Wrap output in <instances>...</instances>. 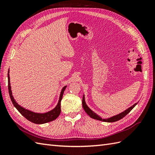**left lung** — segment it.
I'll list each match as a JSON object with an SVG mask.
<instances>
[{
    "instance_id": "8db88e82",
    "label": "left lung",
    "mask_w": 155,
    "mask_h": 155,
    "mask_svg": "<svg viewBox=\"0 0 155 155\" xmlns=\"http://www.w3.org/2000/svg\"><path fill=\"white\" fill-rule=\"evenodd\" d=\"M82 105H83V107L85 111L87 112V114L91 117V118L95 119L97 120H100V121H105V122H114V121H117L120 120H121V118H123L124 117H125L127 114L129 112L132 110L133 108L137 105V103H136L133 105H132L131 107H130L129 108H128L127 109H126L125 110H124V112H121V113L117 114L116 116H114L112 117H110V118H102L101 117H100V116H98L97 114H96L94 112L92 111L90 108H89L87 104L85 102V95H83V100H82Z\"/></svg>"
}]
</instances>
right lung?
<instances>
[{"instance_id": "add662e5", "label": "right lung", "mask_w": 155, "mask_h": 155, "mask_svg": "<svg viewBox=\"0 0 155 155\" xmlns=\"http://www.w3.org/2000/svg\"><path fill=\"white\" fill-rule=\"evenodd\" d=\"M10 74V70H8V91H9V94H10L11 100L13 103V105L15 106V107L18 110V111L20 113L25 117V118H26L28 120L30 121L31 122L36 124H43L48 123V122H50V121L55 120L58 118L61 113V101L63 93L65 88L67 87V85L63 87L61 91L58 103L54 109L48 112H45V113H39V112H35L31 111L30 110L26 109L25 108H24L23 107L21 106L19 104H17V101H15V99H14V97L12 95V88L10 85V74Z\"/></svg>"}]
</instances>
